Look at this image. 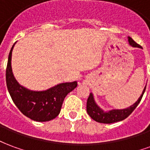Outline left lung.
I'll list each match as a JSON object with an SVG mask.
<instances>
[{
    "label": "left lung",
    "instance_id": "8db88e82",
    "mask_svg": "<svg viewBox=\"0 0 150 150\" xmlns=\"http://www.w3.org/2000/svg\"><path fill=\"white\" fill-rule=\"evenodd\" d=\"M128 41L130 46H133V47H138V48H142L140 45L134 42L132 38L130 37H128ZM145 88L142 91L141 96L139 97L137 101L134 103V104L129 106V107L124 108V109H112V110L107 111L105 112L102 108L98 106V104L96 103L94 100V96L92 93H90L89 96H88V101H87V112L89 116H91V119H93L99 123H104V124H112V123L118 122V121H121L127 118L128 116L131 114V113L134 111L136 108L137 107L139 103L142 100V98L143 95L145 93Z\"/></svg>",
    "mask_w": 150,
    "mask_h": 150
}]
</instances>
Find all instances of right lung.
I'll return each instance as SVG.
<instances>
[{"instance_id":"1","label":"right lung","mask_w":150,"mask_h":150,"mask_svg":"<svg viewBox=\"0 0 150 150\" xmlns=\"http://www.w3.org/2000/svg\"><path fill=\"white\" fill-rule=\"evenodd\" d=\"M15 43L8 54L6 68V84L12 100L25 116L33 120L44 122L54 119L61 111L67 95L77 87V82L62 83L39 91H31L21 86L12 71V52Z\"/></svg>"}]
</instances>
